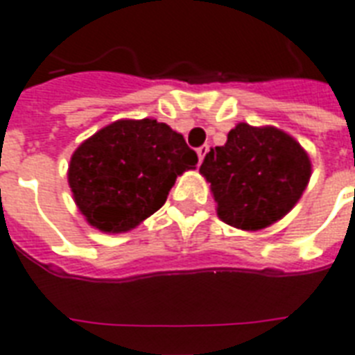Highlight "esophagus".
Segmentation results:
<instances>
[{
	"label": "esophagus",
	"mask_w": 355,
	"mask_h": 355,
	"mask_svg": "<svg viewBox=\"0 0 355 355\" xmlns=\"http://www.w3.org/2000/svg\"><path fill=\"white\" fill-rule=\"evenodd\" d=\"M206 153H208V145H200L199 149H197V155H199V160H200V162L205 160Z\"/></svg>",
	"instance_id": "esophagus-1"
}]
</instances>
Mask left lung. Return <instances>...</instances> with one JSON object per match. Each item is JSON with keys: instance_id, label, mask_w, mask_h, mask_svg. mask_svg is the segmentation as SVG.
Instances as JSON below:
<instances>
[{"instance_id": "8db88e82", "label": "left lung", "mask_w": 355, "mask_h": 355, "mask_svg": "<svg viewBox=\"0 0 355 355\" xmlns=\"http://www.w3.org/2000/svg\"><path fill=\"white\" fill-rule=\"evenodd\" d=\"M200 175L210 182L223 223L256 232L293 210L311 177V160L280 128L237 123L227 144L205 156Z\"/></svg>"}]
</instances>
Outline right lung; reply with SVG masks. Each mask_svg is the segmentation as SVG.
Instances as JSON below:
<instances>
[{
  "label": "right lung",
  "mask_w": 355,
  "mask_h": 355,
  "mask_svg": "<svg viewBox=\"0 0 355 355\" xmlns=\"http://www.w3.org/2000/svg\"><path fill=\"white\" fill-rule=\"evenodd\" d=\"M197 162L182 134L166 123L118 119L75 149L68 182L90 227L121 234L160 210L177 177Z\"/></svg>",
  "instance_id": "obj_1"
}]
</instances>
